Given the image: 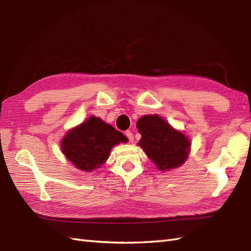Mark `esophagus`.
I'll return each instance as SVG.
<instances>
[{"label": "esophagus", "mask_w": 251, "mask_h": 251, "mask_svg": "<svg viewBox=\"0 0 251 251\" xmlns=\"http://www.w3.org/2000/svg\"><path fill=\"white\" fill-rule=\"evenodd\" d=\"M126 137L128 138V141H130V142L134 141V135H133V133L131 131H126Z\"/></svg>", "instance_id": "1"}]
</instances>
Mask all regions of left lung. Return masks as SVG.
<instances>
[{
  "label": "left lung",
  "instance_id": "obj_1",
  "mask_svg": "<svg viewBox=\"0 0 251 251\" xmlns=\"http://www.w3.org/2000/svg\"><path fill=\"white\" fill-rule=\"evenodd\" d=\"M136 126L141 134L138 145L160 171L177 168L188 158L190 140L158 115L142 116Z\"/></svg>",
  "mask_w": 251,
  "mask_h": 251
}]
</instances>
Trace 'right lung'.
I'll return each instance as SVG.
<instances>
[{"label":"right lung","mask_w":251,"mask_h":251,"mask_svg":"<svg viewBox=\"0 0 251 251\" xmlns=\"http://www.w3.org/2000/svg\"><path fill=\"white\" fill-rule=\"evenodd\" d=\"M126 141L125 135L114 126L91 116L66 133L61 141V150L79 170L92 172L104 164L115 145Z\"/></svg>","instance_id":"1"}]
</instances>
